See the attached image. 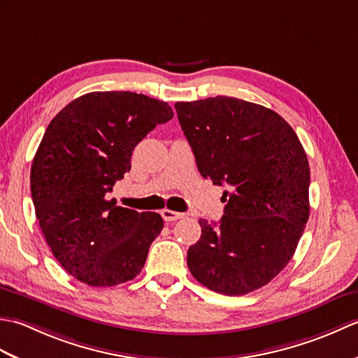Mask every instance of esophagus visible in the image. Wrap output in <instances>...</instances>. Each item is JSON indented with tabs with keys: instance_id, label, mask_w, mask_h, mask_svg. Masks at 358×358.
I'll return each mask as SVG.
<instances>
[{
	"instance_id": "34e87169",
	"label": "esophagus",
	"mask_w": 358,
	"mask_h": 358,
	"mask_svg": "<svg viewBox=\"0 0 358 358\" xmlns=\"http://www.w3.org/2000/svg\"><path fill=\"white\" fill-rule=\"evenodd\" d=\"M162 217H163L164 222H177V220L183 218L185 214H181V212L171 210V209H163L162 210Z\"/></svg>"
}]
</instances>
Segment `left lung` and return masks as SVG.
Returning a JSON list of instances; mask_svg holds the SVG:
<instances>
[{"label": "left lung", "instance_id": "obj_1", "mask_svg": "<svg viewBox=\"0 0 358 358\" xmlns=\"http://www.w3.org/2000/svg\"><path fill=\"white\" fill-rule=\"evenodd\" d=\"M203 178L226 185L224 215L200 218L187 250L195 280L245 295L285 269L309 218V163L294 129L264 106L232 96L175 103Z\"/></svg>", "mask_w": 358, "mask_h": 358}]
</instances>
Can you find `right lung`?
<instances>
[{"label":"right lung","instance_id":"1","mask_svg":"<svg viewBox=\"0 0 358 358\" xmlns=\"http://www.w3.org/2000/svg\"><path fill=\"white\" fill-rule=\"evenodd\" d=\"M173 117L135 92H90L50 121L34 157L30 192L53 257L77 280L108 287L134 280L163 229L157 212L109 200L144 136Z\"/></svg>","mask_w":358,"mask_h":358}]
</instances>
